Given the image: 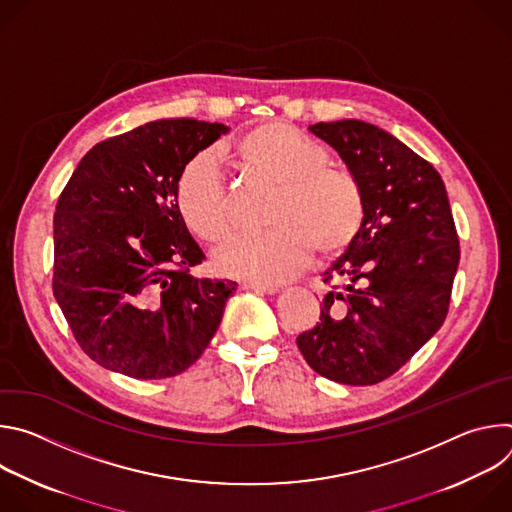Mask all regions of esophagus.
<instances>
[{"mask_svg": "<svg viewBox=\"0 0 512 512\" xmlns=\"http://www.w3.org/2000/svg\"><path fill=\"white\" fill-rule=\"evenodd\" d=\"M243 289L247 291H255V294H277V285H269V283H255V281H243L241 283Z\"/></svg>", "mask_w": 512, "mask_h": 512, "instance_id": "esophagus-1", "label": "esophagus"}]
</instances>
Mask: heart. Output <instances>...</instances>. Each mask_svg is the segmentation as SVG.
Instances as JSON below:
<instances>
[{"label":"heart","instance_id":"b5f03b06","mask_svg":"<svg viewBox=\"0 0 512 512\" xmlns=\"http://www.w3.org/2000/svg\"><path fill=\"white\" fill-rule=\"evenodd\" d=\"M239 170L275 184L265 208V233L239 239L216 255L218 271L255 283H279L302 273L314 251L330 259L358 237L367 202L358 180L330 164L320 143L287 123H263L243 133L231 148ZM186 229L210 245L235 233L233 198L214 160H190L174 190Z\"/></svg>","mask_w":512,"mask_h":512}]
</instances>
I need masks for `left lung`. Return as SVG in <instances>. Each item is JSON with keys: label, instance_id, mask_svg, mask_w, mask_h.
I'll list each match as a JSON object with an SVG mask.
<instances>
[{"label": "left lung", "instance_id": "left-lung-1", "mask_svg": "<svg viewBox=\"0 0 512 512\" xmlns=\"http://www.w3.org/2000/svg\"><path fill=\"white\" fill-rule=\"evenodd\" d=\"M346 162L367 202L364 225L324 273L320 322L296 342L336 383L377 385L442 328L460 241L437 170L391 133L358 119L310 125Z\"/></svg>", "mask_w": 512, "mask_h": 512}]
</instances>
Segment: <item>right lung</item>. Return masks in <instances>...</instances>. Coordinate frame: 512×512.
<instances>
[{
    "mask_svg": "<svg viewBox=\"0 0 512 512\" xmlns=\"http://www.w3.org/2000/svg\"><path fill=\"white\" fill-rule=\"evenodd\" d=\"M223 123L160 119L97 143L54 212V298L83 352L131 379L194 364L237 291L196 279L204 261L176 210L182 168L227 133Z\"/></svg>",
    "mask_w": 512,
    "mask_h": 512,
    "instance_id": "right-lung-1",
    "label": "right lung"
}]
</instances>
